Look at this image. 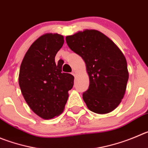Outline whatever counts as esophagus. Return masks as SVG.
<instances>
[{"mask_svg":"<svg viewBox=\"0 0 148 148\" xmlns=\"http://www.w3.org/2000/svg\"><path fill=\"white\" fill-rule=\"evenodd\" d=\"M71 74H72L73 76H74V77H75V76H76V74H77V72H76V71H75V70H73V71H72V72H71Z\"/></svg>","mask_w":148,"mask_h":148,"instance_id":"esophagus-1","label":"esophagus"}]
</instances>
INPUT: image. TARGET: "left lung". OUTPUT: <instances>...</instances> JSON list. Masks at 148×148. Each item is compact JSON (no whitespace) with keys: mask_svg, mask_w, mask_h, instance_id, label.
Masks as SVG:
<instances>
[{"mask_svg":"<svg viewBox=\"0 0 148 148\" xmlns=\"http://www.w3.org/2000/svg\"><path fill=\"white\" fill-rule=\"evenodd\" d=\"M66 40L86 64L90 85L82 98L88 108L98 114L114 110L123 98L128 79L123 54L111 39L96 30L79 31Z\"/></svg>","mask_w":148,"mask_h":148,"instance_id":"8db88e82","label":"left lung"}]
</instances>
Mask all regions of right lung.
<instances>
[{
	"label": "right lung",
	"instance_id": "right-lung-1",
	"mask_svg": "<svg viewBox=\"0 0 148 148\" xmlns=\"http://www.w3.org/2000/svg\"><path fill=\"white\" fill-rule=\"evenodd\" d=\"M63 36L47 34L37 38L26 52L20 66L19 85L30 108L43 119L63 112L74 85L71 74L62 72L63 62L55 55L63 47Z\"/></svg>",
	"mask_w": 148,
	"mask_h": 148
}]
</instances>
